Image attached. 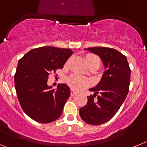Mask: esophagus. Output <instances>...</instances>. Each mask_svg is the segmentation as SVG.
I'll list each match as a JSON object with an SVG mask.
<instances>
[{"instance_id":"1","label":"esophagus","mask_w":147,"mask_h":147,"mask_svg":"<svg viewBox=\"0 0 147 147\" xmlns=\"http://www.w3.org/2000/svg\"><path fill=\"white\" fill-rule=\"evenodd\" d=\"M76 93H76V92L75 91V90H73V89L71 90V96H74L75 95H76Z\"/></svg>"}]
</instances>
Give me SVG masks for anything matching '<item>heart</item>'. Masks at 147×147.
Segmentation results:
<instances>
[{
	"mask_svg": "<svg viewBox=\"0 0 147 147\" xmlns=\"http://www.w3.org/2000/svg\"><path fill=\"white\" fill-rule=\"evenodd\" d=\"M85 60H86L87 64L90 63V62H96L100 65L99 58L94 54H87L86 57H85ZM67 82L72 89L76 90L86 88L91 84V81L89 79L80 76L77 74H71L69 77L67 78Z\"/></svg>",
	"mask_w": 147,
	"mask_h": 147,
	"instance_id": "obj_1",
	"label": "heart"
}]
</instances>
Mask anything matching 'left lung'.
I'll return each instance as SVG.
<instances>
[{"label":"left lung","instance_id":"8db88e82","mask_svg":"<svg viewBox=\"0 0 147 147\" xmlns=\"http://www.w3.org/2000/svg\"><path fill=\"white\" fill-rule=\"evenodd\" d=\"M102 59L106 70L99 83L90 90L86 105L80 108L83 121L91 125L105 124L113 117L124 102L129 91L130 68L127 57L115 49L105 47L88 48Z\"/></svg>","mask_w":147,"mask_h":147}]
</instances>
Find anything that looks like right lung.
Segmentation results:
<instances>
[{
  "label": "right lung",
  "mask_w": 147,
  "mask_h": 147,
  "mask_svg": "<svg viewBox=\"0 0 147 147\" xmlns=\"http://www.w3.org/2000/svg\"><path fill=\"white\" fill-rule=\"evenodd\" d=\"M72 54L71 49L43 46L29 51L19 60L15 90L22 109L32 119L47 124L62 115L71 95L69 87L59 84L55 90L47 82L51 73L62 68Z\"/></svg>",
  "instance_id": "add662e5"
}]
</instances>
